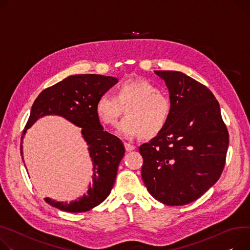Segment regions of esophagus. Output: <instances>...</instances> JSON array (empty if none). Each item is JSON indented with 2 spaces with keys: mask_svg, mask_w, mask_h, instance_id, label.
Masks as SVG:
<instances>
[{
  "mask_svg": "<svg viewBox=\"0 0 250 250\" xmlns=\"http://www.w3.org/2000/svg\"><path fill=\"white\" fill-rule=\"evenodd\" d=\"M125 147L126 149V152H131V151H134V149L136 148V146L134 145L128 144V143H125Z\"/></svg>",
  "mask_w": 250,
  "mask_h": 250,
  "instance_id": "1",
  "label": "esophagus"
}]
</instances>
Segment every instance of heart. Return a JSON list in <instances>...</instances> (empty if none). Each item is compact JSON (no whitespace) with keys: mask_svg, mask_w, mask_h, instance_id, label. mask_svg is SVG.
<instances>
[{"mask_svg":"<svg viewBox=\"0 0 250 250\" xmlns=\"http://www.w3.org/2000/svg\"><path fill=\"white\" fill-rule=\"evenodd\" d=\"M125 109L127 115L119 124L116 134L124 140L134 141L146 135H159L170 120L172 105L159 88L146 79L123 82L116 88V95L104 92L95 105L98 119L107 125L118 123Z\"/></svg>","mask_w":250,"mask_h":250,"instance_id":"b5f03b06","label":"heart"}]
</instances>
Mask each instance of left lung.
<instances>
[{
	"label": "left lung",
	"instance_id": "left-lung-1",
	"mask_svg": "<svg viewBox=\"0 0 250 250\" xmlns=\"http://www.w3.org/2000/svg\"><path fill=\"white\" fill-rule=\"evenodd\" d=\"M155 73L169 90L172 112L160 134L140 146L142 178L156 200L182 206L218 181L229 136L220 105L205 85L181 71Z\"/></svg>",
	"mask_w": 250,
	"mask_h": 250
}]
</instances>
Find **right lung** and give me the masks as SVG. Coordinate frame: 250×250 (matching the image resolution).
<instances>
[{
	"instance_id": "obj_1",
	"label": "right lung",
	"mask_w": 250,
	"mask_h": 250,
	"mask_svg": "<svg viewBox=\"0 0 250 250\" xmlns=\"http://www.w3.org/2000/svg\"><path fill=\"white\" fill-rule=\"evenodd\" d=\"M118 81L115 77L99 74L70 75L43 90L32 105L21 139L22 156V144L27 129L46 115L61 116L80 127L81 137L88 146L93 174L92 184H89L86 194L69 203L45 198L48 204L61 211L86 212L104 202L113 187L119 165L125 155V146L118 137L104 130L95 105L99 95L106 92Z\"/></svg>"
}]
</instances>
